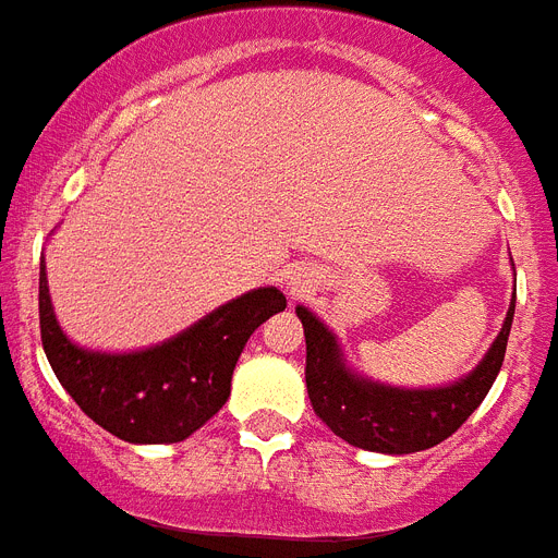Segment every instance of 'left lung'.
<instances>
[{"mask_svg": "<svg viewBox=\"0 0 558 558\" xmlns=\"http://www.w3.org/2000/svg\"><path fill=\"white\" fill-rule=\"evenodd\" d=\"M513 307L517 296L510 302L508 319L496 342L471 376L448 388L399 390L353 376L344 367L333 333L307 307L299 305L296 316L302 319L307 344L305 381L313 411L353 448L396 456L434 448L456 434L482 404L487 390L494 388L508 351Z\"/></svg>", "mask_w": 558, "mask_h": 558, "instance_id": "left-lung-1", "label": "left lung"}]
</instances>
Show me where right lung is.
Returning <instances> with one entry per match:
<instances>
[{"instance_id":"add662e5","label":"right lung","mask_w":558,"mask_h":558,"mask_svg":"<svg viewBox=\"0 0 558 558\" xmlns=\"http://www.w3.org/2000/svg\"><path fill=\"white\" fill-rule=\"evenodd\" d=\"M284 305L276 288L251 290L170 342L110 356L82 351L62 333L39 265V330L50 367L96 425L133 445L182 441L199 430L228 402L233 367L253 330Z\"/></svg>"}]
</instances>
